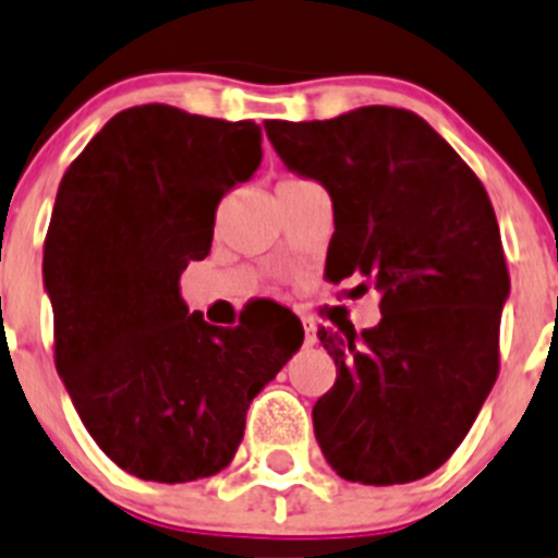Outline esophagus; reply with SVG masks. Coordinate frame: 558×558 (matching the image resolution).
Masks as SVG:
<instances>
[{
  "instance_id": "esophagus-1",
  "label": "esophagus",
  "mask_w": 558,
  "mask_h": 558,
  "mask_svg": "<svg viewBox=\"0 0 558 558\" xmlns=\"http://www.w3.org/2000/svg\"><path fill=\"white\" fill-rule=\"evenodd\" d=\"M302 324H305V343L313 345L316 343V327H313L311 318H305V316H302Z\"/></svg>"
}]
</instances>
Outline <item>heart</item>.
Instances as JSON below:
<instances>
[{
	"label": "heart",
	"mask_w": 558,
	"mask_h": 558,
	"mask_svg": "<svg viewBox=\"0 0 558 558\" xmlns=\"http://www.w3.org/2000/svg\"><path fill=\"white\" fill-rule=\"evenodd\" d=\"M283 182H296V180H283ZM283 182H280V185H283Z\"/></svg>",
	"instance_id": "1"
}]
</instances>
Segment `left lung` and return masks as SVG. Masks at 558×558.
Segmentation results:
<instances>
[{"instance_id": "1", "label": "left lung", "mask_w": 558, "mask_h": 558, "mask_svg": "<svg viewBox=\"0 0 558 558\" xmlns=\"http://www.w3.org/2000/svg\"><path fill=\"white\" fill-rule=\"evenodd\" d=\"M289 169L332 196L327 278L381 291V322L322 327L338 378L313 405L329 466L400 485L450 461L499 376L510 294L494 204L414 111L365 106L324 122H264Z\"/></svg>"}]
</instances>
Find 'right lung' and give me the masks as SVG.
<instances>
[{
	"label": "right lung",
	"instance_id": "obj_1",
	"mask_svg": "<svg viewBox=\"0 0 558 558\" xmlns=\"http://www.w3.org/2000/svg\"><path fill=\"white\" fill-rule=\"evenodd\" d=\"M262 163V130L166 102L119 111L68 166L43 242L53 362L81 423L138 480L191 483L236 456L258 389L302 324L187 313L180 275L213 247L218 204Z\"/></svg>",
	"mask_w": 558,
	"mask_h": 558
}]
</instances>
